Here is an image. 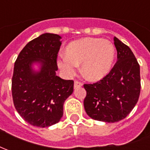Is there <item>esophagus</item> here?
Returning <instances> with one entry per match:
<instances>
[{
    "mask_svg": "<svg viewBox=\"0 0 150 150\" xmlns=\"http://www.w3.org/2000/svg\"><path fill=\"white\" fill-rule=\"evenodd\" d=\"M81 86H82V83L78 81H75V82H74V88H79V87H81Z\"/></svg>",
    "mask_w": 150,
    "mask_h": 150,
    "instance_id": "1",
    "label": "esophagus"
}]
</instances>
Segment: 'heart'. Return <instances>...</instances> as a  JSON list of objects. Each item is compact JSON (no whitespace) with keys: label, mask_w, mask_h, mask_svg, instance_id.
<instances>
[{"label":"heart","mask_w":150,"mask_h":150,"mask_svg":"<svg viewBox=\"0 0 150 150\" xmlns=\"http://www.w3.org/2000/svg\"><path fill=\"white\" fill-rule=\"evenodd\" d=\"M115 59V47L111 41L100 38H86L69 44L65 55L57 60V66L68 77L74 76L78 65L90 81H98L111 70Z\"/></svg>","instance_id":"1"}]
</instances>
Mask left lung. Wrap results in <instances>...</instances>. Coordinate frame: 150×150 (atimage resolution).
Segmentation results:
<instances>
[{
	"label": "left lung",
	"instance_id": "1",
	"mask_svg": "<svg viewBox=\"0 0 150 150\" xmlns=\"http://www.w3.org/2000/svg\"><path fill=\"white\" fill-rule=\"evenodd\" d=\"M117 61L110 74L94 84H86L84 107L97 121L113 123L125 118L138 100L141 91L140 66L129 47L113 38Z\"/></svg>",
	"mask_w": 150,
	"mask_h": 150
}]
</instances>
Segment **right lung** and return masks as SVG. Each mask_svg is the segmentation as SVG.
Masks as SVG:
<instances>
[{
  "mask_svg": "<svg viewBox=\"0 0 150 150\" xmlns=\"http://www.w3.org/2000/svg\"><path fill=\"white\" fill-rule=\"evenodd\" d=\"M62 37L44 33L24 47L14 64L12 94L14 106L25 121L45 128L57 123L63 105L74 92V81L57 76ZM38 65V71L33 66Z\"/></svg>",
  "mask_w": 150,
  "mask_h": 150,
  "instance_id": "1",
  "label": "right lung"
}]
</instances>
